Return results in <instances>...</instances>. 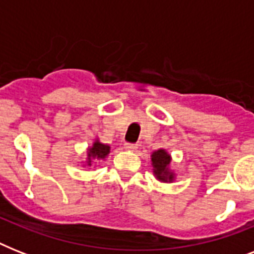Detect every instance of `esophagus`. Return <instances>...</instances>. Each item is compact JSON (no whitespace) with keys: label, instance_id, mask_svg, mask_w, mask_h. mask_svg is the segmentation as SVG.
Masks as SVG:
<instances>
[{"label":"esophagus","instance_id":"34e87169","mask_svg":"<svg viewBox=\"0 0 254 254\" xmlns=\"http://www.w3.org/2000/svg\"><path fill=\"white\" fill-rule=\"evenodd\" d=\"M124 147H125V149H127V150H129V151H135L137 149H138V145H137V143L127 142L125 145H124Z\"/></svg>","mask_w":254,"mask_h":254}]
</instances>
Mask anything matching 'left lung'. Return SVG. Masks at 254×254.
I'll use <instances>...</instances> for the list:
<instances>
[{"instance_id":"obj_1","label":"left lung","mask_w":254,"mask_h":254,"mask_svg":"<svg viewBox=\"0 0 254 254\" xmlns=\"http://www.w3.org/2000/svg\"><path fill=\"white\" fill-rule=\"evenodd\" d=\"M151 165H153V173L155 174L157 179L162 182H171L174 179V174L170 171L169 165L171 162V157L167 151L163 149L154 151L151 154Z\"/></svg>"}]
</instances>
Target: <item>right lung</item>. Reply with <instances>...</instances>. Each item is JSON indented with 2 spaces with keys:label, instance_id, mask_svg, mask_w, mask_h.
<instances>
[{
  "label": "right lung",
  "instance_id": "right-lung-1",
  "mask_svg": "<svg viewBox=\"0 0 254 254\" xmlns=\"http://www.w3.org/2000/svg\"><path fill=\"white\" fill-rule=\"evenodd\" d=\"M111 151V146L109 145H105V143H101L99 141H96L93 143V146L88 149V165L91 166L92 159H104L109 154Z\"/></svg>",
  "mask_w": 254,
  "mask_h": 254
}]
</instances>
